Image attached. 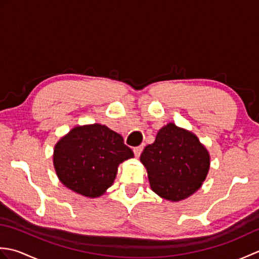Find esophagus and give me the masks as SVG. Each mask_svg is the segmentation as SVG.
Returning <instances> with one entry per match:
<instances>
[{
    "instance_id": "1",
    "label": "esophagus",
    "mask_w": 259,
    "mask_h": 259,
    "mask_svg": "<svg viewBox=\"0 0 259 259\" xmlns=\"http://www.w3.org/2000/svg\"><path fill=\"white\" fill-rule=\"evenodd\" d=\"M142 149H144V147H142V146H139V147H136V148H134L135 156H136V157H139V156L141 155V151H142Z\"/></svg>"
}]
</instances>
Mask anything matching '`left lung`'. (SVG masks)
<instances>
[{
	"mask_svg": "<svg viewBox=\"0 0 259 259\" xmlns=\"http://www.w3.org/2000/svg\"><path fill=\"white\" fill-rule=\"evenodd\" d=\"M140 161L147 169L151 190L166 200L180 201L202 186L210 155L195 134L170 122L145 148Z\"/></svg>",
	"mask_w": 259,
	"mask_h": 259,
	"instance_id": "8db88e82",
	"label": "left lung"
}]
</instances>
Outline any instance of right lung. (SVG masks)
<instances>
[{"mask_svg": "<svg viewBox=\"0 0 259 259\" xmlns=\"http://www.w3.org/2000/svg\"><path fill=\"white\" fill-rule=\"evenodd\" d=\"M134 158L123 138L100 123L75 125L60 139L53 151V166L68 189L98 198L111 187L121 162Z\"/></svg>", "mask_w": 259, "mask_h": 259, "instance_id": "1", "label": "right lung"}]
</instances>
